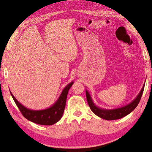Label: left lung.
<instances>
[{
    "mask_svg": "<svg viewBox=\"0 0 152 152\" xmlns=\"http://www.w3.org/2000/svg\"><path fill=\"white\" fill-rule=\"evenodd\" d=\"M144 86L145 85H143V87L142 88V89H141L140 93L138 94L136 98L134 99L132 102H131L126 106L118 108V109H104L96 106V104L94 103L92 99V97H91L89 92H88L87 90H86V99L90 109L92 110V112L97 116L107 120H114L120 119L131 113L137 107L138 104L140 102L141 97H142Z\"/></svg>",
    "mask_w": 152,
    "mask_h": 152,
    "instance_id": "1",
    "label": "left lung"
}]
</instances>
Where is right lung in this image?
Segmentation results:
<instances>
[{
  "instance_id": "1",
  "label": "right lung",
  "mask_w": 152,
  "mask_h": 152,
  "mask_svg": "<svg viewBox=\"0 0 152 152\" xmlns=\"http://www.w3.org/2000/svg\"><path fill=\"white\" fill-rule=\"evenodd\" d=\"M73 84V81L68 84L64 88L58 100L56 101L55 103L51 107L48 108V109L44 110H33L27 109L26 107L22 105L15 98V97L13 96L12 92L10 91V92L13 100H14L16 105L18 106L19 110L21 111V114H23V116L26 119L28 120L30 122L39 125L50 126V125H53L58 122L61 119L65 109L67 93H68V91Z\"/></svg>"
}]
</instances>
